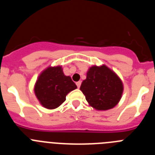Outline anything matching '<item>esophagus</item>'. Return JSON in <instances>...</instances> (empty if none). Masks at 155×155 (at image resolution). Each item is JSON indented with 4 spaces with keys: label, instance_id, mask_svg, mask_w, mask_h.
Listing matches in <instances>:
<instances>
[{
    "label": "esophagus",
    "instance_id": "34e87169",
    "mask_svg": "<svg viewBox=\"0 0 155 155\" xmlns=\"http://www.w3.org/2000/svg\"><path fill=\"white\" fill-rule=\"evenodd\" d=\"M76 84H77V86H78V87H80V86H81V81H78L76 83Z\"/></svg>",
    "mask_w": 155,
    "mask_h": 155
}]
</instances>
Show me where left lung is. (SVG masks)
<instances>
[{
    "label": "left lung",
    "mask_w": 155,
    "mask_h": 155,
    "mask_svg": "<svg viewBox=\"0 0 155 155\" xmlns=\"http://www.w3.org/2000/svg\"><path fill=\"white\" fill-rule=\"evenodd\" d=\"M80 90L90 106L98 111L113 109L120 102L124 84L120 77L105 64L91 66Z\"/></svg>",
    "instance_id": "8db88e82"
}]
</instances>
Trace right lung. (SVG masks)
I'll use <instances>...</instances> for the list:
<instances>
[{
	"label": "right lung",
	"instance_id": "obj_1",
	"mask_svg": "<svg viewBox=\"0 0 155 155\" xmlns=\"http://www.w3.org/2000/svg\"><path fill=\"white\" fill-rule=\"evenodd\" d=\"M70 76H66L62 66L48 67L39 74L34 86V92L42 106L48 109L59 107L67 94L76 89Z\"/></svg>",
	"mask_w": 155,
	"mask_h": 155
}]
</instances>
